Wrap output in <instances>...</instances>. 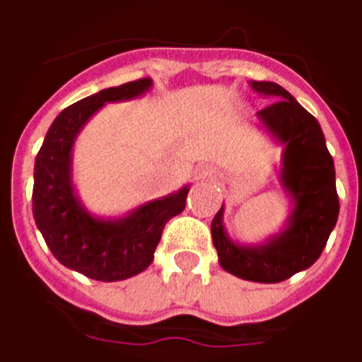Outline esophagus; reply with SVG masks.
Wrapping results in <instances>:
<instances>
[{
  "instance_id": "esophagus-1",
  "label": "esophagus",
  "mask_w": 362,
  "mask_h": 362,
  "mask_svg": "<svg viewBox=\"0 0 362 362\" xmlns=\"http://www.w3.org/2000/svg\"><path fill=\"white\" fill-rule=\"evenodd\" d=\"M194 177L198 179V181L213 183V181H217V179H219V172H217V170H215L213 166H207V164H204V166L196 168Z\"/></svg>"
}]
</instances>
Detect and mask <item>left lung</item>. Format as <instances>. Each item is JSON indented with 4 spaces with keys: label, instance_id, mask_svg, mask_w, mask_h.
I'll list each match as a JSON object with an SVG mask.
<instances>
[{
    "label": "left lung",
    "instance_id": "1",
    "mask_svg": "<svg viewBox=\"0 0 362 362\" xmlns=\"http://www.w3.org/2000/svg\"><path fill=\"white\" fill-rule=\"evenodd\" d=\"M251 88L274 100L257 117L281 143V185L293 198V213L285 230L260 245H242L228 238L223 207L211 221L213 245L219 264L247 281L279 283L302 272L323 253L336 226L340 202L336 192L334 162L317 119L283 86L270 81H251Z\"/></svg>",
    "mask_w": 362,
    "mask_h": 362
}]
</instances>
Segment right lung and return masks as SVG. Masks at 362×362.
Returning <instances> with one entry per match:
<instances>
[{"mask_svg":"<svg viewBox=\"0 0 362 362\" xmlns=\"http://www.w3.org/2000/svg\"><path fill=\"white\" fill-rule=\"evenodd\" d=\"M151 79L105 88L62 111L35 156L33 219L56 259L98 281H120L143 272L155 259L162 230L185 209L189 187L147 202L120 219H98L81 206L71 183V149L81 128L107 102L141 96Z\"/></svg>","mask_w":362,"mask_h":362,"instance_id":"right-lung-1","label":"right lung"}]
</instances>
